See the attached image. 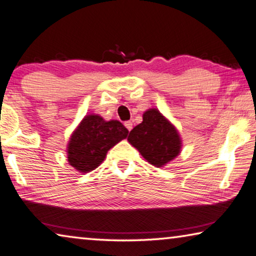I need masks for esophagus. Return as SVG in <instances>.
<instances>
[{"label":"esophagus","instance_id":"34e87169","mask_svg":"<svg viewBox=\"0 0 256 256\" xmlns=\"http://www.w3.org/2000/svg\"><path fill=\"white\" fill-rule=\"evenodd\" d=\"M124 127L127 128L129 132H130L132 129V121H126V122H124Z\"/></svg>","mask_w":256,"mask_h":256}]
</instances>
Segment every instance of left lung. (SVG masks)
<instances>
[{
    "mask_svg": "<svg viewBox=\"0 0 256 256\" xmlns=\"http://www.w3.org/2000/svg\"><path fill=\"white\" fill-rule=\"evenodd\" d=\"M128 142L146 161L158 168L172 161L182 150L178 130L156 108L144 112L143 121L129 132Z\"/></svg>",
    "mask_w": 256,
    "mask_h": 256,
    "instance_id": "left-lung-1",
    "label": "left lung"
}]
</instances>
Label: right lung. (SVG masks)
Here are the masks:
<instances>
[{
	"label": "right lung",
	"mask_w": 256,
	"mask_h": 256,
	"mask_svg": "<svg viewBox=\"0 0 256 256\" xmlns=\"http://www.w3.org/2000/svg\"><path fill=\"white\" fill-rule=\"evenodd\" d=\"M128 129L118 120L106 121L88 114L72 132L68 144V161L79 172H90L104 161L108 150L128 136Z\"/></svg>",
	"instance_id": "1"
}]
</instances>
